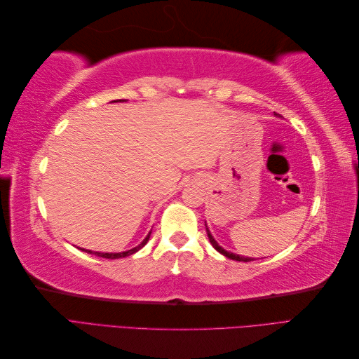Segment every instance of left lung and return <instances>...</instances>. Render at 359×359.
Returning a JSON list of instances; mask_svg holds the SVG:
<instances>
[{"label": "left lung", "mask_w": 359, "mask_h": 359, "mask_svg": "<svg viewBox=\"0 0 359 359\" xmlns=\"http://www.w3.org/2000/svg\"><path fill=\"white\" fill-rule=\"evenodd\" d=\"M206 233H208V238H210V243L212 244V247L217 250V252L219 253H222L223 256H226V257H229V259H232V260H238V262H250V260H253L252 257H244V256H240V255H235V253H231V252H226V250L223 248V247H220L219 244H217V241L214 240L212 238V235H211V232L208 231V227H206Z\"/></svg>", "instance_id": "obj_1"}]
</instances>
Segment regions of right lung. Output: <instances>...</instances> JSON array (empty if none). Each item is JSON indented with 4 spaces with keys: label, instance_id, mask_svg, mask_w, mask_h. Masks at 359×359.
Returning a JSON list of instances; mask_svg holds the SVG:
<instances>
[{
    "label": "right lung",
    "instance_id": "add662e5",
    "mask_svg": "<svg viewBox=\"0 0 359 359\" xmlns=\"http://www.w3.org/2000/svg\"><path fill=\"white\" fill-rule=\"evenodd\" d=\"M116 102H118V100H116ZM119 102H123V100H119ZM149 235H151V232L145 236V240H144L142 243H140L139 245H136L135 248L127 250V252H121V253H100V252H91V250H83V248H81V250H83V252H86V253H91V255H97V256H100V257H104V259H119V257H126V256H130V255H133V253L139 252V250L142 248V247L148 243Z\"/></svg>",
    "mask_w": 359,
    "mask_h": 359
}]
</instances>
